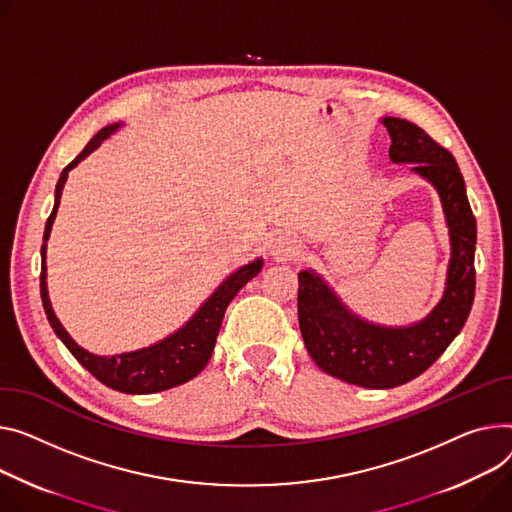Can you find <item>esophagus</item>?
<instances>
[{"instance_id":"obj_1","label":"esophagus","mask_w":512,"mask_h":512,"mask_svg":"<svg viewBox=\"0 0 512 512\" xmlns=\"http://www.w3.org/2000/svg\"><path fill=\"white\" fill-rule=\"evenodd\" d=\"M298 249H300V243L290 232H278L271 236V241H269V255L276 259L294 257V255H298Z\"/></svg>"}]
</instances>
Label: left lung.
<instances>
[{
  "instance_id": "left-lung-1",
  "label": "left lung",
  "mask_w": 512,
  "mask_h": 512,
  "mask_svg": "<svg viewBox=\"0 0 512 512\" xmlns=\"http://www.w3.org/2000/svg\"><path fill=\"white\" fill-rule=\"evenodd\" d=\"M383 125L391 135V160L412 162L414 173L438 191L451 234L445 294L426 319L385 327L354 315L313 269L298 274V323L306 350L323 372L368 389H393L420 377L459 335L475 296L478 230L453 154L416 123L383 117Z\"/></svg>"
}]
</instances>
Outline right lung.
<instances>
[{
    "instance_id": "obj_1",
    "label": "right lung",
    "mask_w": 512,
    "mask_h": 512,
    "mask_svg": "<svg viewBox=\"0 0 512 512\" xmlns=\"http://www.w3.org/2000/svg\"><path fill=\"white\" fill-rule=\"evenodd\" d=\"M119 127L121 123L102 127L88 142V146L61 170V177L55 187V206L45 224V236H43V247H41V298L45 306V315L53 331L65 344V348L72 352V356L92 374V377H96L102 385H107L115 391L129 393V395H146V393H158V391L183 385L193 377H197V374L206 368L216 346V337L226 313V306L230 304V300L236 296L238 290L259 274L263 267V259H255L243 265L241 269L232 271V274L214 290V294L206 302L199 306V311L179 331L160 339V342L154 346L135 350V352L115 354V356H96L84 350L82 346H78L70 337V333H67L65 327L59 323V319L55 317L51 300H49L47 263H45L47 241H49L53 220L57 216L59 199H61L63 185L67 181V173H70L74 166H78L86 156H90Z\"/></svg>"
}]
</instances>
